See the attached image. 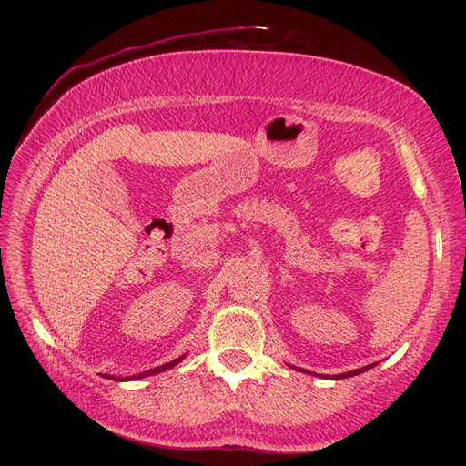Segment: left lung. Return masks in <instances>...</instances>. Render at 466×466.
Segmentation results:
<instances>
[{
    "mask_svg": "<svg viewBox=\"0 0 466 466\" xmlns=\"http://www.w3.org/2000/svg\"><path fill=\"white\" fill-rule=\"evenodd\" d=\"M372 366H376V362L374 364H369V366H362V369H357V370H351V372H346V374H336V376H325V378H330V380H344V378H353V376H359V374H362V372H366V370H370ZM290 369H295V370H300V372H306V374H311V372H308V370H304V369H297V366H290Z\"/></svg>",
    "mask_w": 466,
    "mask_h": 466,
    "instance_id": "8db88e82",
    "label": "left lung"
}]
</instances>
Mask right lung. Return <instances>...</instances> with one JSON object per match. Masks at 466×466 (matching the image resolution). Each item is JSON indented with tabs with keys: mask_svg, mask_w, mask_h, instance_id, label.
<instances>
[{
	"mask_svg": "<svg viewBox=\"0 0 466 466\" xmlns=\"http://www.w3.org/2000/svg\"><path fill=\"white\" fill-rule=\"evenodd\" d=\"M185 359V355H181L179 359H174V360H169V362H166V364H162V366H157V369H153V370H147V372H141V374H136V376H128V378H116V376H106V378H109V380H115V381H128V380H139V378H147V376H153V374H160V372H164V370H169V369H174V366H177L181 360Z\"/></svg>",
	"mask_w": 466,
	"mask_h": 466,
	"instance_id": "right-lung-1",
	"label": "right lung"
}]
</instances>
